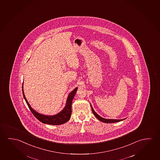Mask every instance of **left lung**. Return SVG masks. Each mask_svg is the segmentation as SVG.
<instances>
[{
    "mask_svg": "<svg viewBox=\"0 0 160 160\" xmlns=\"http://www.w3.org/2000/svg\"><path fill=\"white\" fill-rule=\"evenodd\" d=\"M90 105H91V110H92V112H93V115L95 116V117L98 119V120L101 121V122H104V123H115V122L121 121L123 120H125V119L126 118L120 119V120H118H118H117V119H107V118H103L101 117L100 116L98 115V114L96 113V112L94 111L93 108H92V106L91 104H90Z\"/></svg>",
    "mask_w": 160,
    "mask_h": 160,
    "instance_id": "left-lung-1",
    "label": "left lung"
}]
</instances>
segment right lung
Instances as JSON below:
<instances>
[{"label": "right lung", "instance_id": "right-lung-1", "mask_svg": "<svg viewBox=\"0 0 160 160\" xmlns=\"http://www.w3.org/2000/svg\"><path fill=\"white\" fill-rule=\"evenodd\" d=\"M77 90H78V88L76 87L75 89H74L70 93H69L67 98L66 105L64 107V108L60 112L54 115H43L42 113H39L38 112L34 110L30 105L29 103L28 102L25 96L24 90H23V83L22 85L23 97L32 114L38 120L42 122V123L52 125H60L62 124H64L70 120L71 115L72 101L76 94Z\"/></svg>", "mask_w": 160, "mask_h": 160}]
</instances>
